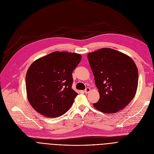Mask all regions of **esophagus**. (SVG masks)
<instances>
[{"instance_id":"34e87169","label":"esophagus","mask_w":154,"mask_h":154,"mask_svg":"<svg viewBox=\"0 0 154 154\" xmlns=\"http://www.w3.org/2000/svg\"><path fill=\"white\" fill-rule=\"evenodd\" d=\"M91 91V88H89V87H87L85 89V91H84V92L85 93V94H87V93H88Z\"/></svg>"}]
</instances>
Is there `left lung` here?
Segmentation results:
<instances>
[{"label": "left lung", "instance_id": "obj_1", "mask_svg": "<svg viewBox=\"0 0 154 154\" xmlns=\"http://www.w3.org/2000/svg\"><path fill=\"white\" fill-rule=\"evenodd\" d=\"M100 99L93 103L98 110L114 114L131 102L138 86V69L127 55L103 48L87 55Z\"/></svg>", "mask_w": 154, "mask_h": 154}]
</instances>
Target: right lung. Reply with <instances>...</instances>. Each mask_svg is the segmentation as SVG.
<instances>
[{"label":"right lung","instance_id":"right-lung-1","mask_svg":"<svg viewBox=\"0 0 154 154\" xmlns=\"http://www.w3.org/2000/svg\"><path fill=\"white\" fill-rule=\"evenodd\" d=\"M81 58L79 54L56 51L30 65L26 78L27 95L39 114L54 118L69 110L78 94L72 88V74Z\"/></svg>","mask_w":154,"mask_h":154}]
</instances>
